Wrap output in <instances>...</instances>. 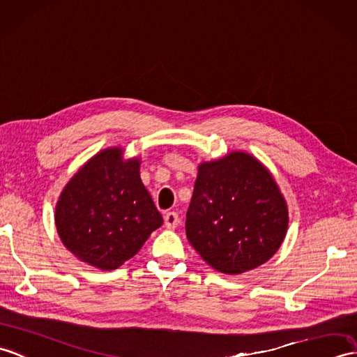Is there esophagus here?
I'll return each mask as SVG.
<instances>
[{
    "label": "esophagus",
    "instance_id": "34e87169",
    "mask_svg": "<svg viewBox=\"0 0 357 357\" xmlns=\"http://www.w3.org/2000/svg\"><path fill=\"white\" fill-rule=\"evenodd\" d=\"M164 223H165V227L167 228H176L178 227V223H179V216H178V213H175V211H167L164 214Z\"/></svg>",
    "mask_w": 357,
    "mask_h": 357
}]
</instances>
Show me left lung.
<instances>
[{"mask_svg":"<svg viewBox=\"0 0 357 357\" xmlns=\"http://www.w3.org/2000/svg\"><path fill=\"white\" fill-rule=\"evenodd\" d=\"M289 213L269 170L245 152L199 165L185 233L197 254L222 273L266 263L287 231Z\"/></svg>","mask_w":357,"mask_h":357,"instance_id":"left-lung-1","label":"left lung"}]
</instances>
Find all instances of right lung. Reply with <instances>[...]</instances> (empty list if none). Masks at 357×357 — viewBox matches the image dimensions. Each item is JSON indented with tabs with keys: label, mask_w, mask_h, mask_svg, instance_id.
Segmentation results:
<instances>
[{
	"label": "right lung",
	"mask_w": 357,
	"mask_h": 357,
	"mask_svg": "<svg viewBox=\"0 0 357 357\" xmlns=\"http://www.w3.org/2000/svg\"><path fill=\"white\" fill-rule=\"evenodd\" d=\"M54 222L62 243L79 260L102 271L132 259L162 218L139 178V160H123V149L94 155L56 204Z\"/></svg>",
	"instance_id": "right-lung-1"
}]
</instances>
